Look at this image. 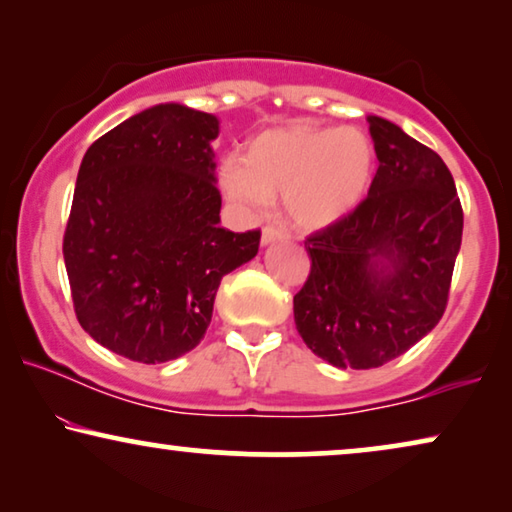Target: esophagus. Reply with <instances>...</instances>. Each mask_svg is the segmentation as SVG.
<instances>
[{
    "mask_svg": "<svg viewBox=\"0 0 512 512\" xmlns=\"http://www.w3.org/2000/svg\"><path fill=\"white\" fill-rule=\"evenodd\" d=\"M284 233L282 230H277V228H272V226H265L263 228V233H261V244L265 247V244H272V242H279V240H284Z\"/></svg>",
    "mask_w": 512,
    "mask_h": 512,
    "instance_id": "1",
    "label": "esophagus"
}]
</instances>
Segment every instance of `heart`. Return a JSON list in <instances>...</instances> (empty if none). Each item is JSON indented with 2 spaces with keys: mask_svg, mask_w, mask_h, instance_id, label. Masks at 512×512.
<instances>
[{
  "mask_svg": "<svg viewBox=\"0 0 512 512\" xmlns=\"http://www.w3.org/2000/svg\"><path fill=\"white\" fill-rule=\"evenodd\" d=\"M377 151L361 128L284 125L249 139L244 158L221 165L226 200L254 216L282 193V212L303 233L331 228L366 200L373 186Z\"/></svg>",
  "mask_w": 512,
  "mask_h": 512,
  "instance_id": "1",
  "label": "heart"
}]
</instances>
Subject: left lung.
Masks as SVG:
<instances>
[{"instance_id":"1","label":"left lung","mask_w":512,"mask_h":512,"mask_svg":"<svg viewBox=\"0 0 512 512\" xmlns=\"http://www.w3.org/2000/svg\"><path fill=\"white\" fill-rule=\"evenodd\" d=\"M377 167L347 219L307 237L310 277L293 296L305 345L335 368H380L443 317L464 212L443 158L368 116Z\"/></svg>"}]
</instances>
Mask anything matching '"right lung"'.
<instances>
[{"label": "right lung", "instance_id": "add662e5", "mask_svg": "<svg viewBox=\"0 0 512 512\" xmlns=\"http://www.w3.org/2000/svg\"><path fill=\"white\" fill-rule=\"evenodd\" d=\"M216 137L219 118L167 102L116 125L81 160L62 242L74 312L130 361L198 347L221 279L258 254V230L219 226Z\"/></svg>", "mask_w": 512, "mask_h": 512}]
</instances>
